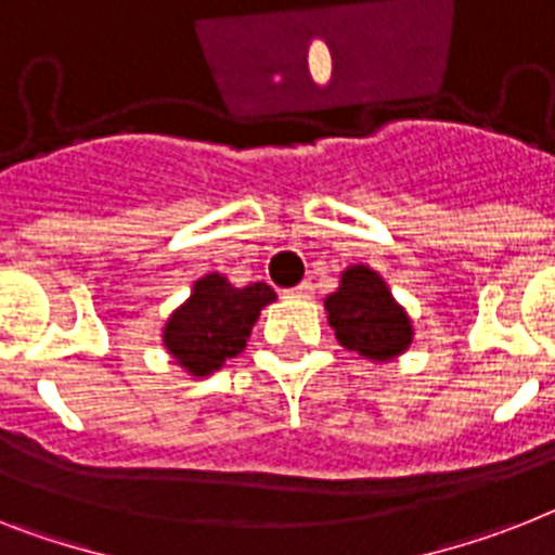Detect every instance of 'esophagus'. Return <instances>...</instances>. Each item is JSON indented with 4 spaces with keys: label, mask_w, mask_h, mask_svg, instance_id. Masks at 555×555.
Returning <instances> with one entry per match:
<instances>
[{
    "label": "esophagus",
    "mask_w": 555,
    "mask_h": 555,
    "mask_svg": "<svg viewBox=\"0 0 555 555\" xmlns=\"http://www.w3.org/2000/svg\"><path fill=\"white\" fill-rule=\"evenodd\" d=\"M287 296H291V299H310V296H313V282H301V285L291 287Z\"/></svg>",
    "instance_id": "esophagus-1"
}]
</instances>
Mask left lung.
Here are the masks:
<instances>
[{
  "instance_id": "8db88e82",
  "label": "left lung",
  "mask_w": 555,
  "mask_h": 555,
  "mask_svg": "<svg viewBox=\"0 0 555 555\" xmlns=\"http://www.w3.org/2000/svg\"><path fill=\"white\" fill-rule=\"evenodd\" d=\"M330 327L338 344L372 361L406 352L412 344V321L392 299L384 279L366 264H352L341 273V287L327 296Z\"/></svg>"
}]
</instances>
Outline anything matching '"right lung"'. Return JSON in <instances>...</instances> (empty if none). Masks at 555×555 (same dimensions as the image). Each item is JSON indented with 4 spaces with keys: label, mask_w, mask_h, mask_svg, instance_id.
Instances as JSON below:
<instances>
[{
    "label": "right lung",
    "mask_w": 555,
    "mask_h": 555,
    "mask_svg": "<svg viewBox=\"0 0 555 555\" xmlns=\"http://www.w3.org/2000/svg\"><path fill=\"white\" fill-rule=\"evenodd\" d=\"M273 299L276 293L264 282L234 287L220 273H208L166 321L163 344L191 375H211L245 349L259 310Z\"/></svg>",
    "instance_id": "1"
}]
</instances>
